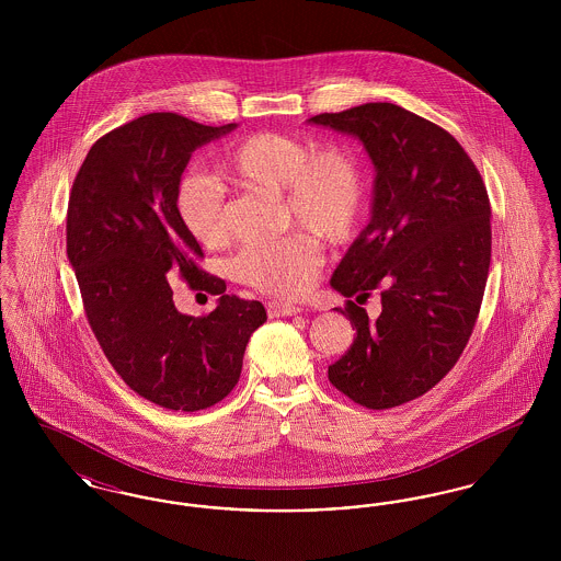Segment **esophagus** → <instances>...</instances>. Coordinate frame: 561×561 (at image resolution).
I'll use <instances>...</instances> for the list:
<instances>
[{"mask_svg":"<svg viewBox=\"0 0 561 561\" xmlns=\"http://www.w3.org/2000/svg\"><path fill=\"white\" fill-rule=\"evenodd\" d=\"M268 318H288V316H298L302 313L300 307L290 305V302H279V300H268L267 302Z\"/></svg>","mask_w":561,"mask_h":561,"instance_id":"esophagus-1","label":"esophagus"}]
</instances>
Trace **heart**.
I'll return each mask as SVG.
<instances>
[{"mask_svg": "<svg viewBox=\"0 0 561 561\" xmlns=\"http://www.w3.org/2000/svg\"><path fill=\"white\" fill-rule=\"evenodd\" d=\"M220 165L243 187L279 193L282 222L328 243L347 240L364 210L362 160L341 140L316 145L290 134H248L225 149ZM174 204L185 231L199 245L218 250L227 243L225 193L216 181L204 174L183 176ZM307 233L241 248L231 265L236 277L279 298L302 296L321 265L320 243Z\"/></svg>", "mask_w": 561, "mask_h": 561, "instance_id": "1", "label": "heart"}]
</instances>
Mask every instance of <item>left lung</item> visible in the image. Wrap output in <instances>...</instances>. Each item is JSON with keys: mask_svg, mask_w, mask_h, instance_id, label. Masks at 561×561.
<instances>
[{"mask_svg": "<svg viewBox=\"0 0 561 561\" xmlns=\"http://www.w3.org/2000/svg\"><path fill=\"white\" fill-rule=\"evenodd\" d=\"M309 122L359 138L376 168L370 222L330 279L355 298L341 309L355 339L328 378L359 405L396 408L435 387L469 343L492 252L488 191L453 134L393 103ZM378 287L370 321L356 302Z\"/></svg>", "mask_w": 561, "mask_h": 561, "instance_id": "obj_1", "label": "left lung"}]
</instances>
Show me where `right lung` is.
Returning a JSON list of instances; mask_svg holds the SVG:
<instances>
[{
    "instance_id": "add662e5",
    "label": "right lung",
    "mask_w": 561,
    "mask_h": 561,
    "mask_svg": "<svg viewBox=\"0 0 561 561\" xmlns=\"http://www.w3.org/2000/svg\"><path fill=\"white\" fill-rule=\"evenodd\" d=\"M236 130L176 113H149L101 136L73 181L67 256L88 323L115 373L140 398L197 412L238 385L245 345L267 321L259 300L225 294L220 277L197 267L199 243L176 214V185L191 153ZM170 272L192 289L220 293L204 319L181 314Z\"/></svg>"
}]
</instances>
